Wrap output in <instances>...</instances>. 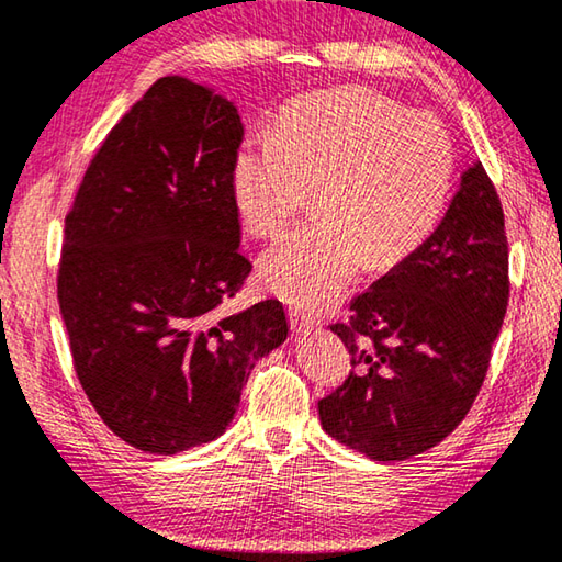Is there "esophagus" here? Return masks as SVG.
I'll return each mask as SVG.
<instances>
[{"mask_svg": "<svg viewBox=\"0 0 562 562\" xmlns=\"http://www.w3.org/2000/svg\"><path fill=\"white\" fill-rule=\"evenodd\" d=\"M290 324H292L294 331H310V328L322 326V322H318L316 316L304 314L300 310H290Z\"/></svg>", "mask_w": 562, "mask_h": 562, "instance_id": "34e87169", "label": "esophagus"}]
</instances>
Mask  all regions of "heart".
I'll return each mask as SVG.
<instances>
[{"instance_id": "b5f03b06", "label": "heart", "mask_w": 562, "mask_h": 562, "mask_svg": "<svg viewBox=\"0 0 562 562\" xmlns=\"http://www.w3.org/2000/svg\"><path fill=\"white\" fill-rule=\"evenodd\" d=\"M453 165L441 121L409 114L372 90L318 92L288 104L272 134L240 143L238 214L252 234L272 238L316 194L322 222L262 252V284L300 310H322L360 266H400L431 236Z\"/></svg>"}]
</instances>
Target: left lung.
Instances as JSON below:
<instances>
[{"instance_id": "1", "label": "left lung", "mask_w": 562, "mask_h": 562, "mask_svg": "<svg viewBox=\"0 0 562 562\" xmlns=\"http://www.w3.org/2000/svg\"><path fill=\"white\" fill-rule=\"evenodd\" d=\"M509 302L497 190L470 165L443 222L334 324L348 380L318 402L324 431L372 460H406L465 419Z\"/></svg>"}]
</instances>
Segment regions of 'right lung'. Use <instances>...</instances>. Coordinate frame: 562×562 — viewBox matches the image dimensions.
<instances>
[{
  "instance_id": "1",
  "label": "right lung",
  "mask_w": 562,
  "mask_h": 562,
  "mask_svg": "<svg viewBox=\"0 0 562 562\" xmlns=\"http://www.w3.org/2000/svg\"><path fill=\"white\" fill-rule=\"evenodd\" d=\"M238 109L160 77L87 168L65 216L58 302L75 372L112 431L175 456L222 436L252 366L288 338L278 300L222 316L238 250Z\"/></svg>"
}]
</instances>
